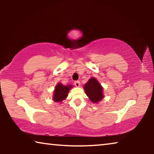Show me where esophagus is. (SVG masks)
Returning a JSON list of instances; mask_svg holds the SVG:
<instances>
[{"label": "esophagus", "instance_id": "obj_1", "mask_svg": "<svg viewBox=\"0 0 154 154\" xmlns=\"http://www.w3.org/2000/svg\"><path fill=\"white\" fill-rule=\"evenodd\" d=\"M75 85L76 87H79L80 86V82H79V81H76V82H75Z\"/></svg>", "mask_w": 154, "mask_h": 154}]
</instances>
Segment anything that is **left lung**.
I'll return each instance as SVG.
<instances>
[{
    "mask_svg": "<svg viewBox=\"0 0 154 154\" xmlns=\"http://www.w3.org/2000/svg\"><path fill=\"white\" fill-rule=\"evenodd\" d=\"M84 90L90 100L94 103H98L104 98L103 93V88L94 77L90 78L85 83Z\"/></svg>",
    "mask_w": 154,
    "mask_h": 154,
    "instance_id": "8db88e82",
    "label": "left lung"
}]
</instances>
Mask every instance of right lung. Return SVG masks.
Wrapping results in <instances>:
<instances>
[{
  "label": "right lung",
  "instance_id": "right-lung-1",
  "mask_svg": "<svg viewBox=\"0 0 154 154\" xmlns=\"http://www.w3.org/2000/svg\"><path fill=\"white\" fill-rule=\"evenodd\" d=\"M72 87V85H63L60 83H58L54 90L53 100L57 103L62 102L67 97L69 90Z\"/></svg>",
  "mask_w": 154,
  "mask_h": 154
}]
</instances>
